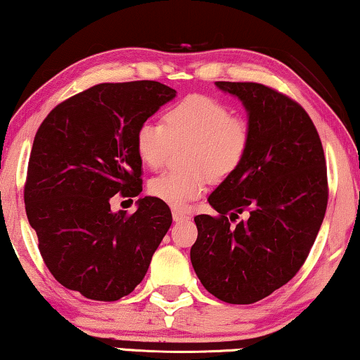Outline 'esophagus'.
Segmentation results:
<instances>
[{"label":"esophagus","instance_id":"34e87169","mask_svg":"<svg viewBox=\"0 0 360 360\" xmlns=\"http://www.w3.org/2000/svg\"><path fill=\"white\" fill-rule=\"evenodd\" d=\"M172 219H174L176 222L188 221L189 219V214H186L183 211H177V209H174V211H172Z\"/></svg>","mask_w":360,"mask_h":360}]
</instances>
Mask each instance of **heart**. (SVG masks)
Segmentation results:
<instances>
[{
  "label": "heart",
  "mask_w": 360,
  "mask_h": 360,
  "mask_svg": "<svg viewBox=\"0 0 360 360\" xmlns=\"http://www.w3.org/2000/svg\"><path fill=\"white\" fill-rule=\"evenodd\" d=\"M252 139L248 117L204 94H189L166 109L162 122L146 121L136 131V153L151 169L169 158L172 148L184 146L183 165L188 171H167L153 177L148 191L153 198L184 209L207 188L227 179L244 162Z\"/></svg>",
  "instance_id": "1"
}]
</instances>
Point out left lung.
I'll use <instances>...</instances> for the list:
<instances>
[{
  "label": "left lung",
  "instance_id": "left-lung-1",
  "mask_svg": "<svg viewBox=\"0 0 360 360\" xmlns=\"http://www.w3.org/2000/svg\"><path fill=\"white\" fill-rule=\"evenodd\" d=\"M216 84L243 101L252 139L239 169L209 195L217 216L194 217L191 262L214 297L252 304L306 262L329 201L326 158L312 120L288 94L259 83Z\"/></svg>",
  "mask_w": 360,
  "mask_h": 360
}]
</instances>
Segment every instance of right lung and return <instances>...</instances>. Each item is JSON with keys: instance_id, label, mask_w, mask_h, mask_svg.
I'll use <instances>...</instances> for the list:
<instances>
[{"instance_id": "obj_1", "label": "right lung", "mask_w": 360, "mask_h": 360, "mask_svg": "<svg viewBox=\"0 0 360 360\" xmlns=\"http://www.w3.org/2000/svg\"><path fill=\"white\" fill-rule=\"evenodd\" d=\"M176 91L158 81L101 83L59 103L31 148L25 207L38 249L59 284L94 301H117L146 276L172 216L146 195L138 211L111 198L143 191L136 131Z\"/></svg>"}]
</instances>
